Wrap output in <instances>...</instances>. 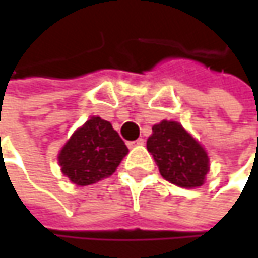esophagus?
<instances>
[{
    "mask_svg": "<svg viewBox=\"0 0 258 258\" xmlns=\"http://www.w3.org/2000/svg\"><path fill=\"white\" fill-rule=\"evenodd\" d=\"M145 143V140L143 139H137L136 142H131V143H128L130 146H139V145H143Z\"/></svg>",
    "mask_w": 258,
    "mask_h": 258,
    "instance_id": "34e87169",
    "label": "esophagus"
}]
</instances>
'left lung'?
I'll return each instance as SVG.
<instances>
[{
    "label": "left lung",
    "mask_w": 258,
    "mask_h": 258,
    "mask_svg": "<svg viewBox=\"0 0 258 258\" xmlns=\"http://www.w3.org/2000/svg\"><path fill=\"white\" fill-rule=\"evenodd\" d=\"M146 148L161 176L182 188H197L206 180L209 157L206 149L176 121H161L152 127Z\"/></svg>",
    "instance_id": "1"
}]
</instances>
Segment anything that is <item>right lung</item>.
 I'll list each match as a JSON object with an SVG mask.
<instances>
[{"label":"right lung","instance_id":"obj_1","mask_svg":"<svg viewBox=\"0 0 258 258\" xmlns=\"http://www.w3.org/2000/svg\"><path fill=\"white\" fill-rule=\"evenodd\" d=\"M128 148L109 121L91 116L58 154L61 172L79 186L92 185L115 173Z\"/></svg>","mask_w":258,"mask_h":258}]
</instances>
